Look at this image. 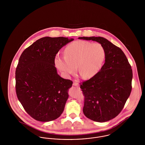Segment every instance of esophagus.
Listing matches in <instances>:
<instances>
[{
  "instance_id": "esophagus-1",
  "label": "esophagus",
  "mask_w": 145,
  "mask_h": 145,
  "mask_svg": "<svg viewBox=\"0 0 145 145\" xmlns=\"http://www.w3.org/2000/svg\"><path fill=\"white\" fill-rule=\"evenodd\" d=\"M73 85L74 86H77V87H79V83H78V81H77V80H74V82H73Z\"/></svg>"
}]
</instances>
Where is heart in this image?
Returning <instances> with one entry per match:
<instances>
[{
  "instance_id": "heart-1",
  "label": "heart",
  "mask_w": 145,
  "mask_h": 145,
  "mask_svg": "<svg viewBox=\"0 0 145 145\" xmlns=\"http://www.w3.org/2000/svg\"><path fill=\"white\" fill-rule=\"evenodd\" d=\"M105 57V50L99 43L76 41L69 44L65 50V56H56L55 64L65 76L78 72L85 78L96 75L101 69Z\"/></svg>"
}]
</instances>
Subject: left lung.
I'll return each mask as SVG.
<instances>
[{
  "mask_svg": "<svg viewBox=\"0 0 145 145\" xmlns=\"http://www.w3.org/2000/svg\"><path fill=\"white\" fill-rule=\"evenodd\" d=\"M101 44L105 50V63L90 79L80 83L84 95L83 112L99 122L116 117L123 109L131 92L133 72L123 52L102 37H80ZM114 62V63H112Z\"/></svg>",
  "mask_w": 145,
  "mask_h": 145,
  "instance_id": "1",
  "label": "left lung"
}]
</instances>
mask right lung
I'll return each mask as SVG.
<instances>
[{
	"label": "right lung",
	"mask_w": 145,
	"mask_h": 145,
	"mask_svg": "<svg viewBox=\"0 0 145 145\" xmlns=\"http://www.w3.org/2000/svg\"><path fill=\"white\" fill-rule=\"evenodd\" d=\"M73 39L44 37L22 53L16 69V92L24 110L34 119L48 122L60 117L72 81L61 78L55 67L56 54Z\"/></svg>",
	"instance_id": "1"
}]
</instances>
